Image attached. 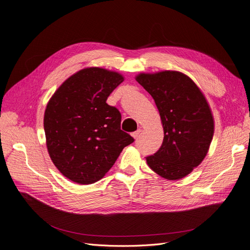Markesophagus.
<instances>
[{
    "label": "esophagus",
    "mask_w": 250,
    "mask_h": 250,
    "mask_svg": "<svg viewBox=\"0 0 250 250\" xmlns=\"http://www.w3.org/2000/svg\"><path fill=\"white\" fill-rule=\"evenodd\" d=\"M141 131H142L141 129H138V130H136L135 132H133V133H132V136H133L135 139H137V138L139 137V135H141Z\"/></svg>",
    "instance_id": "34e87169"
}]
</instances>
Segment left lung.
I'll return each mask as SVG.
<instances>
[{
  "mask_svg": "<svg viewBox=\"0 0 250 250\" xmlns=\"http://www.w3.org/2000/svg\"><path fill=\"white\" fill-rule=\"evenodd\" d=\"M135 79L154 98L164 129L161 147L146 163L160 176L181 179L208 152L214 132L211 109L193 80L181 72L143 73Z\"/></svg>",
  "mask_w": 250,
  "mask_h": 250,
  "instance_id": "left-lung-1",
  "label": "left lung"
}]
</instances>
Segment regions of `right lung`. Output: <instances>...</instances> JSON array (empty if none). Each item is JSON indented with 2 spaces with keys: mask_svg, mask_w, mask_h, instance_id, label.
<instances>
[{
  "mask_svg": "<svg viewBox=\"0 0 250 250\" xmlns=\"http://www.w3.org/2000/svg\"><path fill=\"white\" fill-rule=\"evenodd\" d=\"M124 77L86 67L66 79L47 104L44 129L48 153L69 181L90 185L113 167L134 138L121 130V114L106 99Z\"/></svg>",
  "mask_w": 250,
  "mask_h": 250,
  "instance_id": "add662e5",
  "label": "right lung"
}]
</instances>
